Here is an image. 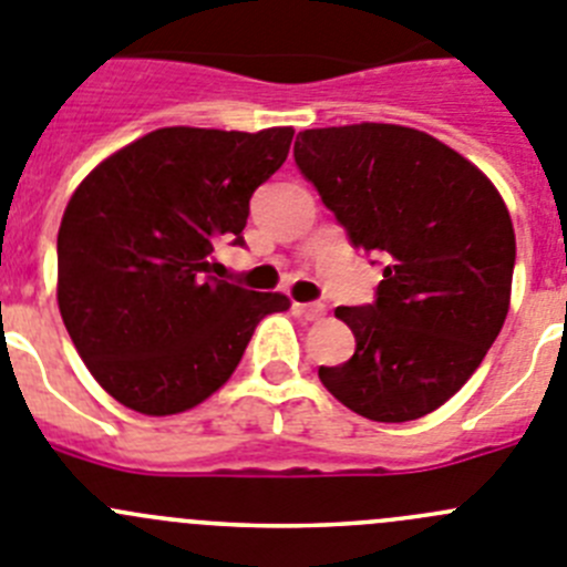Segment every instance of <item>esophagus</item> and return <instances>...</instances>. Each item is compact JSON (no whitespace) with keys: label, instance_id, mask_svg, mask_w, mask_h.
Listing matches in <instances>:
<instances>
[{"label":"esophagus","instance_id":"34e87169","mask_svg":"<svg viewBox=\"0 0 567 567\" xmlns=\"http://www.w3.org/2000/svg\"><path fill=\"white\" fill-rule=\"evenodd\" d=\"M295 311H298L300 318L306 320H320L326 315L323 303H295Z\"/></svg>","mask_w":567,"mask_h":567}]
</instances>
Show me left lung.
<instances>
[{
	"mask_svg": "<svg viewBox=\"0 0 567 567\" xmlns=\"http://www.w3.org/2000/svg\"><path fill=\"white\" fill-rule=\"evenodd\" d=\"M295 163L348 241L385 264L373 303L337 306L357 348L320 365V382L371 422L433 413L506 320L514 227L501 194L450 145L391 123L306 128Z\"/></svg>",
	"mask_w": 567,
	"mask_h": 567,
	"instance_id": "8db88e82",
	"label": "left lung"
}]
</instances>
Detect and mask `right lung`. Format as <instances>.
Segmentation results:
<instances>
[{
  "label": "right lung",
  "instance_id": "add662e5",
  "mask_svg": "<svg viewBox=\"0 0 567 567\" xmlns=\"http://www.w3.org/2000/svg\"><path fill=\"white\" fill-rule=\"evenodd\" d=\"M292 128L171 126L134 140L78 185L59 227V309L103 391L145 415L225 385L289 298L207 275L219 238L244 247L249 199L284 165Z\"/></svg>",
  "mask_w": 567,
  "mask_h": 567
}]
</instances>
